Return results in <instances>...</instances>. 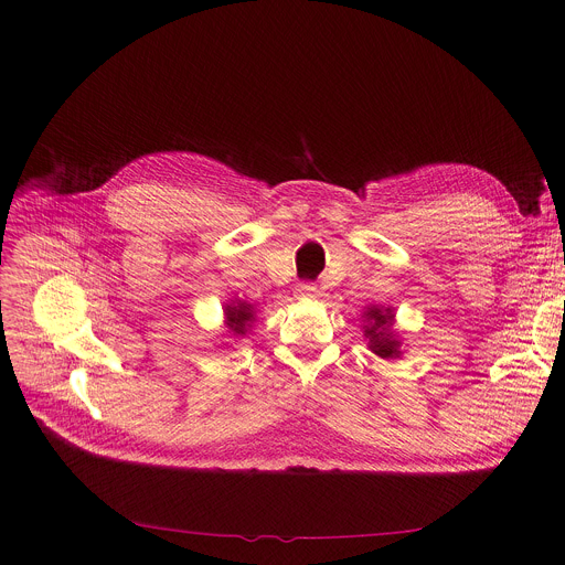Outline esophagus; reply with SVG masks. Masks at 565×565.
<instances>
[{
  "label": "esophagus",
  "mask_w": 565,
  "mask_h": 565,
  "mask_svg": "<svg viewBox=\"0 0 565 565\" xmlns=\"http://www.w3.org/2000/svg\"><path fill=\"white\" fill-rule=\"evenodd\" d=\"M315 292H317V288L312 284H299L297 286V295L299 297H315Z\"/></svg>",
  "instance_id": "obj_1"
}]
</instances>
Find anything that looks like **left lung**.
<instances>
[{
	"label": "left lung",
	"instance_id": "left-lung-1",
	"mask_svg": "<svg viewBox=\"0 0 565 565\" xmlns=\"http://www.w3.org/2000/svg\"><path fill=\"white\" fill-rule=\"evenodd\" d=\"M364 338L369 340V349L380 358H399V340L393 335V310L371 306L364 310Z\"/></svg>",
	"mask_w": 565,
	"mask_h": 565
}]
</instances>
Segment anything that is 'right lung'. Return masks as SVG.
Wrapping results in <instances>:
<instances>
[{"instance_id": "1", "label": "right lung", "mask_w": 565, "mask_h": 565, "mask_svg": "<svg viewBox=\"0 0 565 565\" xmlns=\"http://www.w3.org/2000/svg\"><path fill=\"white\" fill-rule=\"evenodd\" d=\"M253 321H255V312L250 303L236 301L225 306V324L234 335H246Z\"/></svg>"}]
</instances>
